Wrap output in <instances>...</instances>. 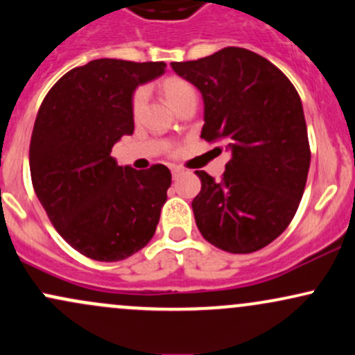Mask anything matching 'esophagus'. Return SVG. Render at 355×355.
I'll return each mask as SVG.
<instances>
[{"instance_id": "1", "label": "esophagus", "mask_w": 355, "mask_h": 355, "mask_svg": "<svg viewBox=\"0 0 355 355\" xmlns=\"http://www.w3.org/2000/svg\"><path fill=\"white\" fill-rule=\"evenodd\" d=\"M182 173H184V170H182L180 166H171V175H173V178H178Z\"/></svg>"}]
</instances>
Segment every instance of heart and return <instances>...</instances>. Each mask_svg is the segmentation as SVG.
<instances>
[{"label":"heart","mask_w":355,"mask_h":355,"mask_svg":"<svg viewBox=\"0 0 355 355\" xmlns=\"http://www.w3.org/2000/svg\"><path fill=\"white\" fill-rule=\"evenodd\" d=\"M163 94H165L166 101L171 107L177 106L180 101H184L185 97H189L190 94H196L193 87L190 85L187 80L180 79V77H168V79L163 80L162 84ZM146 103V91L145 89H138L133 96V103H131V109H133V114L139 116L141 114L143 107H145Z\"/></svg>","instance_id":"b5f03b06"}]
</instances>
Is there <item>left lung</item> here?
Here are the masks:
<instances>
[{
    "mask_svg": "<svg viewBox=\"0 0 355 355\" xmlns=\"http://www.w3.org/2000/svg\"><path fill=\"white\" fill-rule=\"evenodd\" d=\"M171 69L200 91L202 138L225 141L231 153L220 182L196 171L202 182L192 202L198 231L222 251L263 249L293 219L310 168L297 89L270 60L239 46L171 62Z\"/></svg>",
    "mask_w": 355,
    "mask_h": 355,
    "instance_id": "1",
    "label": "left lung"
}]
</instances>
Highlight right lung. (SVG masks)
<instances>
[{"label": "right lung", "mask_w": 355, "mask_h": 355, "mask_svg": "<svg viewBox=\"0 0 355 355\" xmlns=\"http://www.w3.org/2000/svg\"><path fill=\"white\" fill-rule=\"evenodd\" d=\"M165 67L97 58L65 73L38 109L30 141L35 193L58 234L91 259L130 258L157 231L170 170L119 166L111 150L133 135L138 85Z\"/></svg>", "instance_id": "obj_1"}]
</instances>
